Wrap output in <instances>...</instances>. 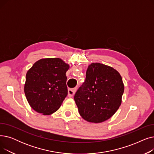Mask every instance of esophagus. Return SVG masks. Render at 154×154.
Segmentation results:
<instances>
[{
  "instance_id": "1",
  "label": "esophagus",
  "mask_w": 154,
  "mask_h": 154,
  "mask_svg": "<svg viewBox=\"0 0 154 154\" xmlns=\"http://www.w3.org/2000/svg\"><path fill=\"white\" fill-rule=\"evenodd\" d=\"M76 88H69L68 90V96L69 97H72L74 96V95L75 94V92H76Z\"/></svg>"
}]
</instances>
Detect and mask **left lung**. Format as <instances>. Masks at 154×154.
Returning <instances> with one entry per match:
<instances>
[{
  "instance_id": "8db88e82",
  "label": "left lung",
  "mask_w": 154,
  "mask_h": 154,
  "mask_svg": "<svg viewBox=\"0 0 154 154\" xmlns=\"http://www.w3.org/2000/svg\"><path fill=\"white\" fill-rule=\"evenodd\" d=\"M124 84L119 72L93 62L88 66L85 82L75 94L79 114L84 120L101 123L114 115L122 103Z\"/></svg>"
}]
</instances>
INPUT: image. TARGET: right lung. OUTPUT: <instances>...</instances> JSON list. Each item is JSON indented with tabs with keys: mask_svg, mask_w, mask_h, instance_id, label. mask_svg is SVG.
Here are the masks:
<instances>
[{
	"mask_svg": "<svg viewBox=\"0 0 154 154\" xmlns=\"http://www.w3.org/2000/svg\"><path fill=\"white\" fill-rule=\"evenodd\" d=\"M69 65L59 58L41 59L26 74L24 92L30 106L43 115L57 110L67 95Z\"/></svg>",
	"mask_w": 154,
	"mask_h": 154,
	"instance_id": "right-lung-1",
	"label": "right lung"
}]
</instances>
